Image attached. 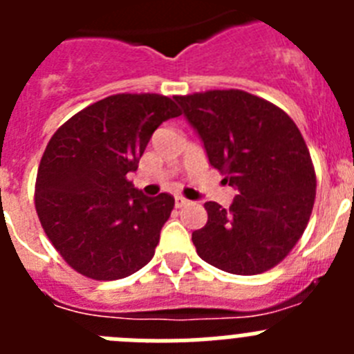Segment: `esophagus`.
Listing matches in <instances>:
<instances>
[{
	"label": "esophagus",
	"mask_w": 354,
	"mask_h": 354,
	"mask_svg": "<svg viewBox=\"0 0 354 354\" xmlns=\"http://www.w3.org/2000/svg\"><path fill=\"white\" fill-rule=\"evenodd\" d=\"M184 205H189V200L184 196H175V207H184Z\"/></svg>",
	"instance_id": "1"
}]
</instances>
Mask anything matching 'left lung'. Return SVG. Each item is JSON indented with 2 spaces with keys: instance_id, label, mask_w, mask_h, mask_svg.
<instances>
[{
  "instance_id": "8db88e82",
  "label": "left lung",
  "mask_w": 354,
  "mask_h": 354,
  "mask_svg": "<svg viewBox=\"0 0 354 354\" xmlns=\"http://www.w3.org/2000/svg\"><path fill=\"white\" fill-rule=\"evenodd\" d=\"M209 162L237 189L230 209L205 202L207 223L195 230L200 259L234 274H259L289 255L315 200L310 152L292 118L243 90L177 95Z\"/></svg>"
}]
</instances>
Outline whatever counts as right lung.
<instances>
[{
  "instance_id": "1",
  "label": "right lung",
  "mask_w": 354,
  "mask_h": 354,
  "mask_svg": "<svg viewBox=\"0 0 354 354\" xmlns=\"http://www.w3.org/2000/svg\"><path fill=\"white\" fill-rule=\"evenodd\" d=\"M179 115L167 95L117 93L81 109L53 134L37 171L35 209L72 270L118 280L154 257L175 200L168 193L145 196L127 174L138 168L152 133Z\"/></svg>"
}]
</instances>
